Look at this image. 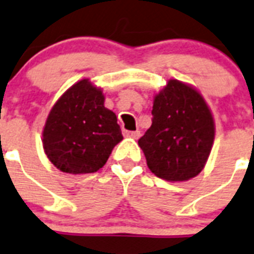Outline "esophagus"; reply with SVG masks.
I'll use <instances>...</instances> for the list:
<instances>
[{
  "label": "esophagus",
  "instance_id": "obj_1",
  "mask_svg": "<svg viewBox=\"0 0 254 254\" xmlns=\"http://www.w3.org/2000/svg\"><path fill=\"white\" fill-rule=\"evenodd\" d=\"M124 134L127 135V137H130L134 138V139H138L140 137V131L139 130H135V131H129V130H125Z\"/></svg>",
  "mask_w": 254,
  "mask_h": 254
}]
</instances>
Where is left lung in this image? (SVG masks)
<instances>
[{
  "label": "left lung",
  "instance_id": "obj_1",
  "mask_svg": "<svg viewBox=\"0 0 254 254\" xmlns=\"http://www.w3.org/2000/svg\"><path fill=\"white\" fill-rule=\"evenodd\" d=\"M214 140V123L203 97L170 80L155 97L152 125L140 137L147 165L167 181H187L203 170Z\"/></svg>",
  "mask_w": 254,
  "mask_h": 254
}]
</instances>
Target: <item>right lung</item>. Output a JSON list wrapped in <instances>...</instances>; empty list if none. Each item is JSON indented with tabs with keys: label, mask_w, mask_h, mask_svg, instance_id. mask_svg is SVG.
<instances>
[{
	"label": "right lung",
	"mask_w": 254,
	"mask_h": 254,
	"mask_svg": "<svg viewBox=\"0 0 254 254\" xmlns=\"http://www.w3.org/2000/svg\"><path fill=\"white\" fill-rule=\"evenodd\" d=\"M44 148L59 170L94 173L121 139L116 115L104 107L102 90L81 80L51 108L44 127Z\"/></svg>",
	"instance_id": "obj_1"
}]
</instances>
